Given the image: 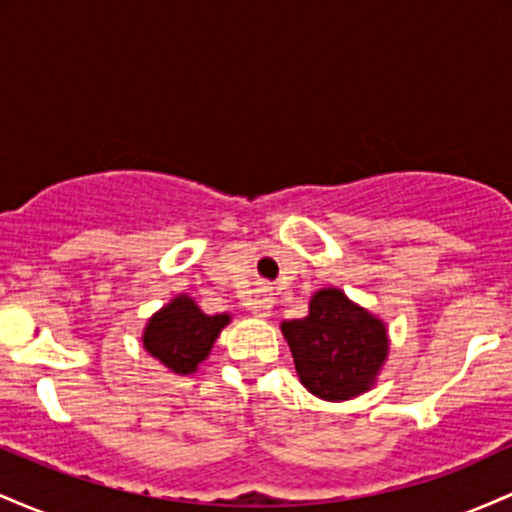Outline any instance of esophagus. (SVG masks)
<instances>
[{
  "label": "esophagus",
  "instance_id": "esophagus-1",
  "mask_svg": "<svg viewBox=\"0 0 512 512\" xmlns=\"http://www.w3.org/2000/svg\"><path fill=\"white\" fill-rule=\"evenodd\" d=\"M272 308H274V293L269 289H260L248 303L250 313L255 317H260V320H267V317L272 315Z\"/></svg>",
  "mask_w": 512,
  "mask_h": 512
}]
</instances>
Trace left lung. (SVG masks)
<instances>
[{"label": "left lung", "mask_w": 512, "mask_h": 512, "mask_svg": "<svg viewBox=\"0 0 512 512\" xmlns=\"http://www.w3.org/2000/svg\"><path fill=\"white\" fill-rule=\"evenodd\" d=\"M281 334L301 385L325 402L368 392L390 354L385 322L334 286L315 291L308 315L281 322Z\"/></svg>", "instance_id": "obj_1"}]
</instances>
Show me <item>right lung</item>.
I'll return each instance as SVG.
<instances>
[{"label":"right lung","instance_id":"obj_1","mask_svg":"<svg viewBox=\"0 0 512 512\" xmlns=\"http://www.w3.org/2000/svg\"><path fill=\"white\" fill-rule=\"evenodd\" d=\"M231 315H207L187 293H178L173 301L156 310L142 332L144 349L163 363L170 373L192 375L199 363L207 361L211 346Z\"/></svg>","mask_w":512,"mask_h":512}]
</instances>
